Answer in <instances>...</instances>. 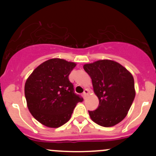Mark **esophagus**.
Returning a JSON list of instances; mask_svg holds the SVG:
<instances>
[{
    "label": "esophagus",
    "instance_id": "esophagus-1",
    "mask_svg": "<svg viewBox=\"0 0 156 156\" xmlns=\"http://www.w3.org/2000/svg\"><path fill=\"white\" fill-rule=\"evenodd\" d=\"M88 92H89V91H88V90H87V89L84 90V92H83V94H82L83 97H84V98H85L86 96H87V94H88Z\"/></svg>",
    "mask_w": 156,
    "mask_h": 156
}]
</instances>
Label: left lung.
<instances>
[{
    "instance_id": "obj_1",
    "label": "left lung",
    "mask_w": 156,
    "mask_h": 156,
    "mask_svg": "<svg viewBox=\"0 0 156 156\" xmlns=\"http://www.w3.org/2000/svg\"><path fill=\"white\" fill-rule=\"evenodd\" d=\"M84 69L92 79L99 106L88 111L97 125L112 127L126 117L135 97L134 80L121 64L103 59L85 64Z\"/></svg>"
}]
</instances>
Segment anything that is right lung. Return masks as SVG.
Segmentation results:
<instances>
[{
    "instance_id": "right-lung-1",
    "label": "right lung",
    "mask_w": 156,
    "mask_h": 156,
    "mask_svg": "<svg viewBox=\"0 0 156 156\" xmlns=\"http://www.w3.org/2000/svg\"><path fill=\"white\" fill-rule=\"evenodd\" d=\"M76 64L50 59L33 71L25 84L28 108L33 117L49 127H59L70 119L83 98L76 94L69 79Z\"/></svg>"
}]
</instances>
